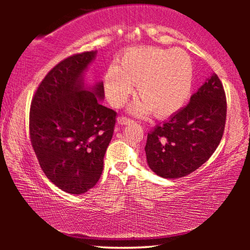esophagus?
Wrapping results in <instances>:
<instances>
[{"mask_svg":"<svg viewBox=\"0 0 250 250\" xmlns=\"http://www.w3.org/2000/svg\"><path fill=\"white\" fill-rule=\"evenodd\" d=\"M117 122H118V125H125L133 124V120H131V119H129V118H126V117H120V118H118V119H117Z\"/></svg>","mask_w":250,"mask_h":250,"instance_id":"obj_1","label":"esophagus"}]
</instances>
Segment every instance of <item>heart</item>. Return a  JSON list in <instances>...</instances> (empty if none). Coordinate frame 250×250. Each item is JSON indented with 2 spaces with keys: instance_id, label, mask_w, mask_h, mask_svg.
<instances>
[{
  "instance_id": "1",
  "label": "heart",
  "mask_w": 250,
  "mask_h": 250,
  "mask_svg": "<svg viewBox=\"0 0 250 250\" xmlns=\"http://www.w3.org/2000/svg\"><path fill=\"white\" fill-rule=\"evenodd\" d=\"M133 84L141 100L131 111H150L160 119L176 113L186 104L193 87V65L181 49L145 47L122 55L118 66L111 65L104 77L105 97L113 107H121L132 94Z\"/></svg>"
}]
</instances>
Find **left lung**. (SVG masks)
<instances>
[{
	"label": "left lung",
	"instance_id": "1",
	"mask_svg": "<svg viewBox=\"0 0 250 250\" xmlns=\"http://www.w3.org/2000/svg\"><path fill=\"white\" fill-rule=\"evenodd\" d=\"M226 110L223 84L211 74L184 108L147 133V166L164 179H179L197 170L222 140Z\"/></svg>",
	"mask_w": 250,
	"mask_h": 250
}]
</instances>
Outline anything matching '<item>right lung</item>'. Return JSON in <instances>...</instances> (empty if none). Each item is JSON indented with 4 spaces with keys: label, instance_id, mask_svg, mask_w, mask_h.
Masks as SVG:
<instances>
[{
    "label": "right lung",
    "instance_id": "right-lung-1",
    "mask_svg": "<svg viewBox=\"0 0 250 250\" xmlns=\"http://www.w3.org/2000/svg\"><path fill=\"white\" fill-rule=\"evenodd\" d=\"M97 50L76 54L46 75L33 97L29 135L42 170L62 191L94 188L104 168L117 113L101 104L104 83H84Z\"/></svg>",
    "mask_w": 250,
    "mask_h": 250
}]
</instances>
